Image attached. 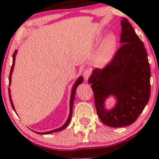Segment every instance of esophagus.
Listing matches in <instances>:
<instances>
[{"label":"esophagus","mask_w":159,"mask_h":159,"mask_svg":"<svg viewBox=\"0 0 159 159\" xmlns=\"http://www.w3.org/2000/svg\"><path fill=\"white\" fill-rule=\"evenodd\" d=\"M90 74H91V72L90 70H85V71H83V77H84L85 80H88L89 77L90 76Z\"/></svg>","instance_id":"34e87169"}]
</instances>
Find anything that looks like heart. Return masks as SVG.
Segmentation results:
<instances>
[{
  "instance_id": "obj_1",
  "label": "heart",
  "mask_w": 159,
  "mask_h": 159,
  "mask_svg": "<svg viewBox=\"0 0 159 159\" xmlns=\"http://www.w3.org/2000/svg\"><path fill=\"white\" fill-rule=\"evenodd\" d=\"M117 48V39L114 34L107 36L94 57V64L99 68L106 66L114 58Z\"/></svg>"
}]
</instances>
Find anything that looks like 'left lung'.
I'll use <instances>...</instances> for the list:
<instances>
[{
	"label": "left lung",
	"mask_w": 159,
	"mask_h": 159,
	"mask_svg": "<svg viewBox=\"0 0 159 159\" xmlns=\"http://www.w3.org/2000/svg\"><path fill=\"white\" fill-rule=\"evenodd\" d=\"M120 25L122 45L105 68L94 69L88 80L99 119L113 128L135 121L151 94L150 66L143 42L127 19L123 17ZM110 96H114L117 102L108 110L104 102Z\"/></svg>",
	"instance_id": "8db88e82"
}]
</instances>
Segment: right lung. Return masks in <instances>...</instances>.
Masks as SVG:
<instances>
[{
  "mask_svg": "<svg viewBox=\"0 0 159 159\" xmlns=\"http://www.w3.org/2000/svg\"><path fill=\"white\" fill-rule=\"evenodd\" d=\"M17 50H16L15 52H14L12 55V65L11 67V69H10V76H9V84L10 85V83H11V77H12V71H13V69H14V66H15V57H16V55H17ZM83 80V76H80L79 79H78L76 82L74 83V84L73 85V88H72V90H71V98H70V102H69V107H70V110H69V117L67 118L66 121L65 122V123L62 125L61 126L60 128H58L57 129H55V130H50V131H48V132H44V133H39V132H36V131H34V133H36L37 134H50V133H56V132H59V131H61L64 130V129H65L67 126H68L69 123H70V120L71 119V116H72V111H73V104H74V98H75V94H76V91L77 89V87L79 86V85L81 84ZM9 91V97H10V103H11V105L12 109H14V111L16 112L15 109V107H14V104L12 103V99H11V95H10V89L9 88L8 89Z\"/></svg>",
  "mask_w": 159,
  "mask_h": 159,
  "instance_id": "obj_1",
  "label": "right lung"
}]
</instances>
